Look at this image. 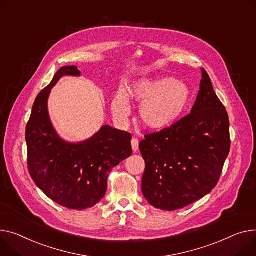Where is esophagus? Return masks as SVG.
<instances>
[{
    "instance_id": "34e87169",
    "label": "esophagus",
    "mask_w": 256,
    "mask_h": 256,
    "mask_svg": "<svg viewBox=\"0 0 256 256\" xmlns=\"http://www.w3.org/2000/svg\"><path fill=\"white\" fill-rule=\"evenodd\" d=\"M132 148L134 152H137L139 150V140L137 138H132Z\"/></svg>"
}]
</instances>
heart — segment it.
Wrapping results in <instances>:
<instances>
[{
    "mask_svg": "<svg viewBox=\"0 0 256 256\" xmlns=\"http://www.w3.org/2000/svg\"><path fill=\"white\" fill-rule=\"evenodd\" d=\"M130 100L140 102V122L150 130H162L173 124L185 111L190 92L184 83L171 77L143 79L134 83L128 92ZM115 117L126 119L130 115L126 96L119 92L112 103Z\"/></svg>",
    "mask_w": 256,
    "mask_h": 256,
    "instance_id": "1",
    "label": "heart"
}]
</instances>
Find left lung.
<instances>
[{
  "mask_svg": "<svg viewBox=\"0 0 256 256\" xmlns=\"http://www.w3.org/2000/svg\"><path fill=\"white\" fill-rule=\"evenodd\" d=\"M190 114L160 132L145 134L144 198L154 208L174 211L208 194L230 153V120L205 69Z\"/></svg>",
  "mask_w": 256,
  "mask_h": 256,
  "instance_id": "1",
  "label": "left lung"
}]
</instances>
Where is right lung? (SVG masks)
Returning a JSON list of instances; mask_svg holds the SVG:
<instances>
[{"mask_svg":"<svg viewBox=\"0 0 256 256\" xmlns=\"http://www.w3.org/2000/svg\"><path fill=\"white\" fill-rule=\"evenodd\" d=\"M64 75L79 76L80 71L76 66L60 68L34 103L26 128L28 168L49 198L66 208L84 210L104 198L111 170L132 156V134L104 126L81 143L60 139L50 122L47 100Z\"/></svg>","mask_w":256,"mask_h":256,"instance_id":"obj_1","label":"right lung"}]
</instances>
